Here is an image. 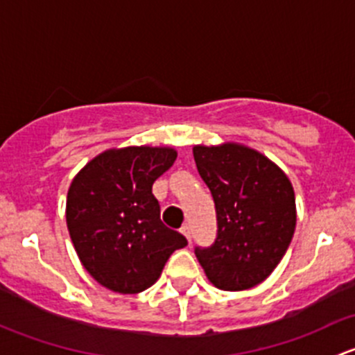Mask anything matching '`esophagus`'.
<instances>
[{
	"instance_id": "obj_1",
	"label": "esophagus",
	"mask_w": 355,
	"mask_h": 355,
	"mask_svg": "<svg viewBox=\"0 0 355 355\" xmlns=\"http://www.w3.org/2000/svg\"><path fill=\"white\" fill-rule=\"evenodd\" d=\"M180 232L185 235V237H187L189 242L192 241V227H191V225H184V227L180 228Z\"/></svg>"
}]
</instances>
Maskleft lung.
Returning <instances> with one entry per match:
<instances>
[{
    "instance_id": "left-lung-1",
    "label": "left lung",
    "mask_w": 355,
    "mask_h": 355,
    "mask_svg": "<svg viewBox=\"0 0 355 355\" xmlns=\"http://www.w3.org/2000/svg\"><path fill=\"white\" fill-rule=\"evenodd\" d=\"M194 159L216 209V239L209 247L196 245V257L214 287H256L293 237L292 184L273 161L239 144L196 146Z\"/></svg>"
}]
</instances>
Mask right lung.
I'll return each instance as SVG.
<instances>
[{"label":"right lung","instance_id":"add662e5","mask_svg":"<svg viewBox=\"0 0 355 355\" xmlns=\"http://www.w3.org/2000/svg\"><path fill=\"white\" fill-rule=\"evenodd\" d=\"M168 148L111 149L85 164L67 196V225L77 256L103 287L139 293L159 278L187 239L161 221L153 184L170 170Z\"/></svg>","mask_w":355,"mask_h":355}]
</instances>
